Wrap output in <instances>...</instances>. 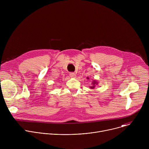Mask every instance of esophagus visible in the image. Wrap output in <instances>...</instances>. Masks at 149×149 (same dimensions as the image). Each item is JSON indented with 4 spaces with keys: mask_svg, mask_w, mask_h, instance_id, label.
<instances>
[{
    "mask_svg": "<svg viewBox=\"0 0 149 149\" xmlns=\"http://www.w3.org/2000/svg\"><path fill=\"white\" fill-rule=\"evenodd\" d=\"M70 75L71 77L74 78V77H76V74H75V72H70Z\"/></svg>",
    "mask_w": 149,
    "mask_h": 149,
    "instance_id": "34e87169",
    "label": "esophagus"
}]
</instances>
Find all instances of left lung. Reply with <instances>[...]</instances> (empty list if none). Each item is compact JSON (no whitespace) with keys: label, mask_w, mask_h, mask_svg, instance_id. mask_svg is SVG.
Wrapping results in <instances>:
<instances>
[{"label":"left lung","mask_w":149,"mask_h":149,"mask_svg":"<svg viewBox=\"0 0 149 149\" xmlns=\"http://www.w3.org/2000/svg\"><path fill=\"white\" fill-rule=\"evenodd\" d=\"M97 82H95V81H94L93 82V86H92V87H91L90 88H93V89L94 88V87H95V85L97 84Z\"/></svg>","instance_id":"left-lung-1"}]
</instances>
